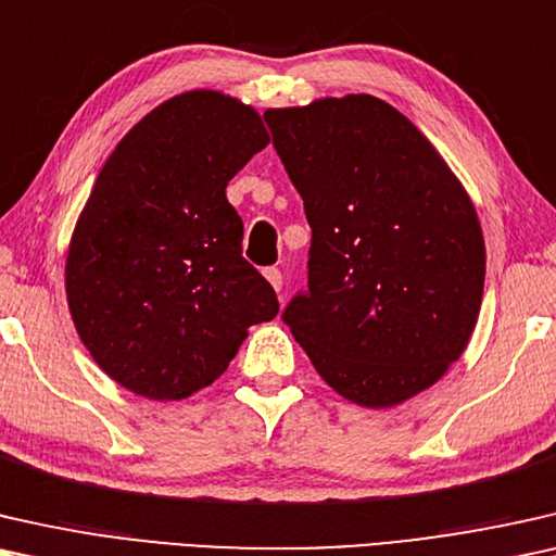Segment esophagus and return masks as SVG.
Listing matches in <instances>:
<instances>
[{"mask_svg":"<svg viewBox=\"0 0 556 556\" xmlns=\"http://www.w3.org/2000/svg\"><path fill=\"white\" fill-rule=\"evenodd\" d=\"M264 277H267L269 285L279 292V289H281V271L277 267H269V269H264Z\"/></svg>","mask_w":556,"mask_h":556,"instance_id":"obj_1","label":"esophagus"}]
</instances>
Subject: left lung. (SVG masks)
Masks as SVG:
<instances>
[{
    "label": "left lung",
    "instance_id": "obj_1",
    "mask_svg": "<svg viewBox=\"0 0 556 556\" xmlns=\"http://www.w3.org/2000/svg\"><path fill=\"white\" fill-rule=\"evenodd\" d=\"M312 229L307 292L281 319L327 386L363 408L431 388L479 319L486 247L431 140L372 96L264 113Z\"/></svg>",
    "mask_w": 556,
    "mask_h": 556
}]
</instances>
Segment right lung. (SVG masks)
<instances>
[{"label": "right lung", "instance_id": "right-lung-1", "mask_svg": "<svg viewBox=\"0 0 556 556\" xmlns=\"http://www.w3.org/2000/svg\"><path fill=\"white\" fill-rule=\"evenodd\" d=\"M267 143L252 105L189 90L132 125L98 174L70 239L67 307L92 359L130 393L193 395L229 367L249 327L277 317L226 201Z\"/></svg>", "mask_w": 556, "mask_h": 556}]
</instances>
